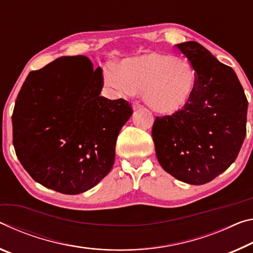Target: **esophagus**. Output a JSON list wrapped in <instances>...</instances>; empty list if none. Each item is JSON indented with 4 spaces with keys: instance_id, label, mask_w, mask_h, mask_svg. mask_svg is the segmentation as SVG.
Here are the masks:
<instances>
[{
    "instance_id": "obj_1",
    "label": "esophagus",
    "mask_w": 253,
    "mask_h": 253,
    "mask_svg": "<svg viewBox=\"0 0 253 253\" xmlns=\"http://www.w3.org/2000/svg\"><path fill=\"white\" fill-rule=\"evenodd\" d=\"M132 107H133V110H138V109H141L142 105L140 104L139 102H133V104H132Z\"/></svg>"
}]
</instances>
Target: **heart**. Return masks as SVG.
<instances>
[{
  "instance_id": "obj_1",
  "label": "heart",
  "mask_w": 253,
  "mask_h": 253,
  "mask_svg": "<svg viewBox=\"0 0 253 253\" xmlns=\"http://www.w3.org/2000/svg\"><path fill=\"white\" fill-rule=\"evenodd\" d=\"M107 84L120 94L142 93L157 113L171 115L184 110L193 98L197 73L187 60L149 53L124 60L105 72Z\"/></svg>"
}]
</instances>
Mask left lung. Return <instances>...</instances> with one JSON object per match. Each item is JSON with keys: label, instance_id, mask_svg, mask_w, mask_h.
<instances>
[{"label": "left lung", "instance_id": "obj_1", "mask_svg": "<svg viewBox=\"0 0 253 253\" xmlns=\"http://www.w3.org/2000/svg\"><path fill=\"white\" fill-rule=\"evenodd\" d=\"M175 47L197 73L188 105L157 117L156 154L166 171L190 185L213 180L234 163L247 134L248 99L234 70L196 41Z\"/></svg>", "mask_w": 253, "mask_h": 253}]
</instances>
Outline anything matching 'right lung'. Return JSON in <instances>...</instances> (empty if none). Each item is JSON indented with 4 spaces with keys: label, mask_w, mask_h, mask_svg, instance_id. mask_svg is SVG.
Segmentation results:
<instances>
[{
    "label": "right lung",
    "mask_w": 253,
    "mask_h": 253,
    "mask_svg": "<svg viewBox=\"0 0 253 253\" xmlns=\"http://www.w3.org/2000/svg\"><path fill=\"white\" fill-rule=\"evenodd\" d=\"M103 70L86 56L61 57L24 81L12 114L16 157L33 179L76 195L113 167L115 144L133 113L126 99L101 96Z\"/></svg>",
    "instance_id": "1"
}]
</instances>
